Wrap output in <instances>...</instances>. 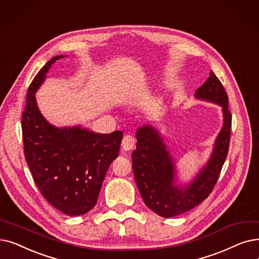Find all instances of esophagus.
<instances>
[{
    "mask_svg": "<svg viewBox=\"0 0 259 259\" xmlns=\"http://www.w3.org/2000/svg\"><path fill=\"white\" fill-rule=\"evenodd\" d=\"M134 143H136V141H134L132 136H125L121 142V147L125 151H130L134 147Z\"/></svg>",
    "mask_w": 259,
    "mask_h": 259,
    "instance_id": "esophagus-1",
    "label": "esophagus"
}]
</instances>
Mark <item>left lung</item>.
Listing matches in <instances>:
<instances>
[{
    "label": "left lung",
    "mask_w": 259,
    "mask_h": 259,
    "mask_svg": "<svg viewBox=\"0 0 259 259\" xmlns=\"http://www.w3.org/2000/svg\"><path fill=\"white\" fill-rule=\"evenodd\" d=\"M195 97L219 105L223 122L209 159L189 182L180 183L176 160L159 130L150 123L137 130V149L132 152L134 178L145 204L164 218L181 215L205 200L215 186L228 155L232 114L226 90L212 72L197 90Z\"/></svg>",
    "instance_id": "obj_1"
}]
</instances>
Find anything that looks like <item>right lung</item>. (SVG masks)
Returning a JSON list of instances; mask_svg holds the SVG:
<instances>
[{
    "instance_id": "1",
    "label": "right lung",
    "mask_w": 259,
    "mask_h": 259,
    "mask_svg": "<svg viewBox=\"0 0 259 259\" xmlns=\"http://www.w3.org/2000/svg\"><path fill=\"white\" fill-rule=\"evenodd\" d=\"M48 61L30 83L22 116L24 154L33 181L50 203L67 216H80L97 202L105 176L118 156L122 132L95 133L82 126L56 127L40 112L36 92L52 65Z\"/></svg>"
}]
</instances>
